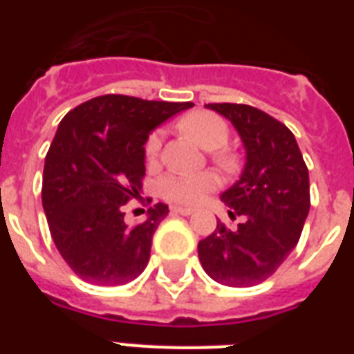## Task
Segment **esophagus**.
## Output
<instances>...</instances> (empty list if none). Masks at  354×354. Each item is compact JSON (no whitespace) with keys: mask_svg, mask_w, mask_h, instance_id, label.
Wrapping results in <instances>:
<instances>
[{"mask_svg":"<svg viewBox=\"0 0 354 354\" xmlns=\"http://www.w3.org/2000/svg\"><path fill=\"white\" fill-rule=\"evenodd\" d=\"M172 213H176V215H191L193 213V207H183V205H172L171 207Z\"/></svg>","mask_w":354,"mask_h":354,"instance_id":"34e87169","label":"esophagus"}]
</instances>
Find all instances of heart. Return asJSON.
Segmentation results:
<instances>
[{"mask_svg":"<svg viewBox=\"0 0 354 354\" xmlns=\"http://www.w3.org/2000/svg\"><path fill=\"white\" fill-rule=\"evenodd\" d=\"M178 127L189 138L194 139L200 147L207 150L221 149L227 141L230 128L227 122L213 112H193L180 119ZM161 152V132H152L145 141V160L150 167L158 165ZM213 160L224 169L235 167V156L227 150H215ZM218 187V178L215 172L204 171L196 174H183V172H171L161 178L160 194L167 202L182 205L198 204L205 194Z\"/></svg>","mask_w":354,"mask_h":354,"instance_id":"obj_1","label":"heart"}]
</instances>
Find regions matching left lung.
Segmentation results:
<instances>
[{
    "instance_id": "8db88e82",
    "label": "left lung",
    "mask_w": 354,
    "mask_h": 354,
    "mask_svg": "<svg viewBox=\"0 0 354 354\" xmlns=\"http://www.w3.org/2000/svg\"><path fill=\"white\" fill-rule=\"evenodd\" d=\"M227 118L246 147L241 180L222 193L242 216L235 232L216 222L198 242L205 274L227 286L259 285L275 274L296 248L310 209L308 169L288 128L259 108L235 102L205 104Z\"/></svg>"
}]
</instances>
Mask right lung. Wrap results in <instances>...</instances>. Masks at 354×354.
<instances>
[{
  "instance_id": "1",
  "label": "right lung",
  "mask_w": 354,
  "mask_h": 354,
  "mask_svg": "<svg viewBox=\"0 0 354 354\" xmlns=\"http://www.w3.org/2000/svg\"><path fill=\"white\" fill-rule=\"evenodd\" d=\"M191 106L110 93L82 102L58 124L41 204L55 246L86 283L127 285L149 264L152 235L169 207L160 202L147 221L128 226L124 205L143 187L150 130Z\"/></svg>"
}]
</instances>
